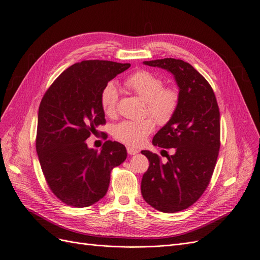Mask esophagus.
Returning a JSON list of instances; mask_svg holds the SVG:
<instances>
[{
    "mask_svg": "<svg viewBox=\"0 0 260 260\" xmlns=\"http://www.w3.org/2000/svg\"><path fill=\"white\" fill-rule=\"evenodd\" d=\"M127 152H128V154H130V155H134V154H136L137 151L136 149H134V148H132V147H127Z\"/></svg>",
    "mask_w": 260,
    "mask_h": 260,
    "instance_id": "34e87169",
    "label": "esophagus"
}]
</instances>
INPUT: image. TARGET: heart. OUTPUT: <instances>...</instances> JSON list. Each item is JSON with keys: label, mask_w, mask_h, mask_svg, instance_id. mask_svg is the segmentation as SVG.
<instances>
[{"label": "heart", "mask_w": 260, "mask_h": 260, "mask_svg": "<svg viewBox=\"0 0 260 260\" xmlns=\"http://www.w3.org/2000/svg\"><path fill=\"white\" fill-rule=\"evenodd\" d=\"M126 86L146 102V114H150L159 125H167L177 112L180 102L179 91L172 86L164 87L158 75L148 70L134 72L125 82ZM101 106L107 116H114L117 109L118 90L114 83H107L101 92ZM155 121L151 117L142 120H123L114 127L115 140L130 147L142 146L153 132Z\"/></svg>", "instance_id": "1"}]
</instances>
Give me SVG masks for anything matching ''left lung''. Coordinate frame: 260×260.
<instances>
[{
    "instance_id": "1",
    "label": "left lung",
    "mask_w": 260,
    "mask_h": 260,
    "mask_svg": "<svg viewBox=\"0 0 260 260\" xmlns=\"http://www.w3.org/2000/svg\"><path fill=\"white\" fill-rule=\"evenodd\" d=\"M144 64L170 71L179 87L176 114L152 141L165 149L167 161L142 151L149 159L141 186L144 200L158 211L174 213L196 203L209 186L220 148L219 108L211 85L189 63L167 57ZM167 148L174 150L172 156Z\"/></svg>"
}]
</instances>
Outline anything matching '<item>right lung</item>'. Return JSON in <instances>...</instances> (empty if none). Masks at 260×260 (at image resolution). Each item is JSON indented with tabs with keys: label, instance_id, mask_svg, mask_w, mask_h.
<instances>
[{
	"label": "right lung",
	"instance_id": "obj_1",
	"mask_svg": "<svg viewBox=\"0 0 260 260\" xmlns=\"http://www.w3.org/2000/svg\"><path fill=\"white\" fill-rule=\"evenodd\" d=\"M130 64L82 60L67 68L46 91L38 115L36 147L46 182L65 205L98 203L108 191L110 173L127 157L124 145L107 141L101 151L86 140L105 125L104 86Z\"/></svg>",
	"mask_w": 260,
	"mask_h": 260
}]
</instances>
